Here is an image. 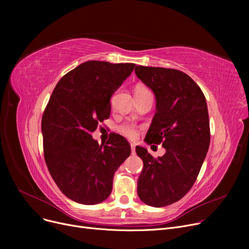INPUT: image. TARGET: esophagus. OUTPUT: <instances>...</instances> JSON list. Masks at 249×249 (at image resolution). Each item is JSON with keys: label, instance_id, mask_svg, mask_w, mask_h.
<instances>
[{"label": "esophagus", "instance_id": "1", "mask_svg": "<svg viewBox=\"0 0 249 249\" xmlns=\"http://www.w3.org/2000/svg\"><path fill=\"white\" fill-rule=\"evenodd\" d=\"M131 152H132V154H135V144H134V143H131Z\"/></svg>", "mask_w": 249, "mask_h": 249}]
</instances>
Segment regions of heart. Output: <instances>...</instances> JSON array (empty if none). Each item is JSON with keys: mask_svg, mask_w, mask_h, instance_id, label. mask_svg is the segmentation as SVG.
<instances>
[{"mask_svg": "<svg viewBox=\"0 0 249 249\" xmlns=\"http://www.w3.org/2000/svg\"><path fill=\"white\" fill-rule=\"evenodd\" d=\"M147 91H149V90L145 87L138 86L136 88L135 93H147ZM119 130L125 137H127L129 139H132V140L135 139L138 135V130H137L136 126L133 125V124H128V123L127 124H122L119 127Z\"/></svg>", "mask_w": 249, "mask_h": 249, "instance_id": "b5f03b06", "label": "heart"}]
</instances>
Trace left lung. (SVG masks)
I'll return each mask as SVG.
<instances>
[{
	"label": "left lung",
	"mask_w": 249,
	"mask_h": 249,
	"mask_svg": "<svg viewBox=\"0 0 249 249\" xmlns=\"http://www.w3.org/2000/svg\"><path fill=\"white\" fill-rule=\"evenodd\" d=\"M135 73L155 95L156 113L145 137L165 153L154 159L136 146L143 161L137 182L142 202L164 207L179 201L191 190L210 145V122L200 87L182 71L136 65Z\"/></svg>",
	"instance_id": "obj_1"
}]
</instances>
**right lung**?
<instances>
[{
	"label": "right lung",
	"instance_id": "add662e5",
	"mask_svg": "<svg viewBox=\"0 0 249 249\" xmlns=\"http://www.w3.org/2000/svg\"><path fill=\"white\" fill-rule=\"evenodd\" d=\"M134 68L86 61L63 75L52 91L41 122L44 159L59 190L76 203L106 200L115 172L131 153L123 136L113 133L100 145L91 132L110 117V99Z\"/></svg>",
	"mask_w": 249,
	"mask_h": 249
}]
</instances>
